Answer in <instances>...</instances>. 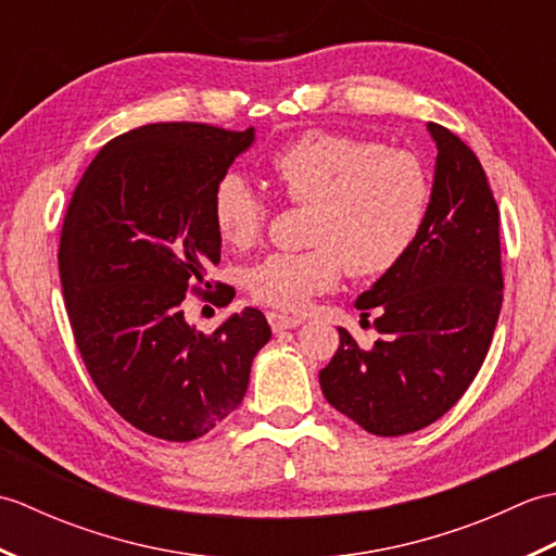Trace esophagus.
Returning a JSON list of instances; mask_svg holds the SVG:
<instances>
[{
    "mask_svg": "<svg viewBox=\"0 0 556 556\" xmlns=\"http://www.w3.org/2000/svg\"><path fill=\"white\" fill-rule=\"evenodd\" d=\"M267 320L275 332H285V329H296L299 325H303L301 317L285 315V313H267Z\"/></svg>",
    "mask_w": 556,
    "mask_h": 556,
    "instance_id": "34e87169",
    "label": "esophagus"
}]
</instances>
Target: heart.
I'll list each match as a JSON object with an SVG mask.
<instances>
[{
    "mask_svg": "<svg viewBox=\"0 0 556 556\" xmlns=\"http://www.w3.org/2000/svg\"><path fill=\"white\" fill-rule=\"evenodd\" d=\"M269 181L293 205H311L308 243L301 253H269L248 269L251 296L279 311H303L332 291L344 267L380 277L418 243L432 207L428 167L408 150L377 140L308 131L267 160ZM267 219L263 193L239 172L212 191V222L231 248L257 241Z\"/></svg>",
    "mask_w": 556,
    "mask_h": 556,
    "instance_id": "1",
    "label": "heart"
}]
</instances>
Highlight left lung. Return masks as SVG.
Wrapping results in <instances>:
<instances>
[{"instance_id":"obj_1","label":"left lung","mask_w":556,"mask_h":556,"mask_svg":"<svg viewBox=\"0 0 556 556\" xmlns=\"http://www.w3.org/2000/svg\"><path fill=\"white\" fill-rule=\"evenodd\" d=\"M432 207L418 243L356 308L380 332L361 349L339 327L320 370L325 399L363 430L399 437L428 428L476 380L502 311L500 207L476 152L440 124Z\"/></svg>"}]
</instances>
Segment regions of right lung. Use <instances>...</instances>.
Returning <instances> with one entry per match:
<instances>
[{"label":"right lung","mask_w":556,"mask_h":556,"mask_svg":"<svg viewBox=\"0 0 556 556\" xmlns=\"http://www.w3.org/2000/svg\"><path fill=\"white\" fill-rule=\"evenodd\" d=\"M253 140L193 122L134 128L98 152L66 210L56 257L80 358L108 404L160 440L191 442L231 416L271 337L257 308L212 334L184 320L186 293L212 296L219 263L212 191ZM215 289L229 305L231 287Z\"/></svg>","instance_id":"1"}]
</instances>
